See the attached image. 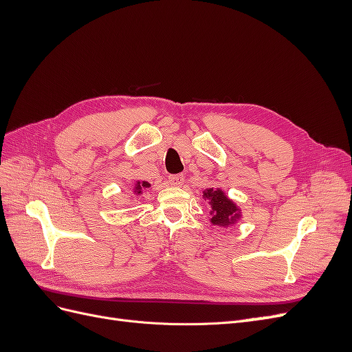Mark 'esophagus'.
I'll use <instances>...</instances> for the list:
<instances>
[{
    "label": "esophagus",
    "mask_w": 352,
    "mask_h": 352,
    "mask_svg": "<svg viewBox=\"0 0 352 352\" xmlns=\"http://www.w3.org/2000/svg\"><path fill=\"white\" fill-rule=\"evenodd\" d=\"M168 182L173 186H180L185 182V176L184 175H172V176H168Z\"/></svg>",
    "instance_id": "1"
}]
</instances>
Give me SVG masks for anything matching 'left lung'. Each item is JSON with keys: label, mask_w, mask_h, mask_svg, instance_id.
<instances>
[{"label": "left lung", "mask_w": 352, "mask_h": 352, "mask_svg": "<svg viewBox=\"0 0 352 352\" xmlns=\"http://www.w3.org/2000/svg\"><path fill=\"white\" fill-rule=\"evenodd\" d=\"M206 195L211 198L210 201V204L212 206L211 223H214V225H226V223H229L230 219H233V216H235L236 212L235 204H232L220 189L217 190L207 189Z\"/></svg>", "instance_id": "obj_1"}]
</instances>
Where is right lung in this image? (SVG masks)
Instances as JSON below:
<instances>
[{
    "mask_svg": "<svg viewBox=\"0 0 352 352\" xmlns=\"http://www.w3.org/2000/svg\"><path fill=\"white\" fill-rule=\"evenodd\" d=\"M148 186H150V184H148V182H142V184H138V190H141L142 188H148Z\"/></svg>",
    "mask_w": 352,
    "mask_h": 352,
    "instance_id": "add662e5",
    "label": "right lung"
}]
</instances>
